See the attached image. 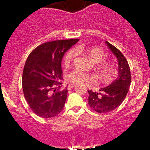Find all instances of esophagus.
I'll return each instance as SVG.
<instances>
[{
  "mask_svg": "<svg viewBox=\"0 0 150 150\" xmlns=\"http://www.w3.org/2000/svg\"><path fill=\"white\" fill-rule=\"evenodd\" d=\"M75 86V84H69V85H68V86H67V89H68V90H69V89L72 88H73Z\"/></svg>",
  "mask_w": 150,
  "mask_h": 150,
  "instance_id": "34e87169",
  "label": "esophagus"
}]
</instances>
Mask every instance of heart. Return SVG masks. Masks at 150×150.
Returning <instances> with one entry per match:
<instances>
[{
  "label": "heart",
  "instance_id": "heart-1",
  "mask_svg": "<svg viewBox=\"0 0 150 150\" xmlns=\"http://www.w3.org/2000/svg\"><path fill=\"white\" fill-rule=\"evenodd\" d=\"M83 48H71L70 50L66 53L64 55L63 62L64 65H68L71 62L74 60V59L77 56V51H80ZM86 53L89 55V57L92 59L93 62L96 63L102 62L99 66V72L102 75V78L105 82H110L115 76V70L112 64L108 63L103 62L107 59V55L105 53L97 47H91L86 49ZM94 78L90 74L86 73L83 71L79 69H75L71 71L67 76V81L72 84H81L84 85L87 83L88 81H93Z\"/></svg>",
  "mask_w": 150,
  "mask_h": 150
}]
</instances>
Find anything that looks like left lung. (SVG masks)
Segmentation results:
<instances>
[{"mask_svg":"<svg viewBox=\"0 0 150 150\" xmlns=\"http://www.w3.org/2000/svg\"><path fill=\"white\" fill-rule=\"evenodd\" d=\"M106 44L118 61V76L110 86L101 88L99 92L88 90V104L99 113H107L115 110L125 99L131 85V70L123 54L108 41Z\"/></svg>","mask_w":150,"mask_h":150,"instance_id":"8db88e82","label":"left lung"}]
</instances>
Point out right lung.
Here are the masks:
<instances>
[{"label": "right lung", "mask_w": 150, "mask_h": 150, "mask_svg": "<svg viewBox=\"0 0 150 150\" xmlns=\"http://www.w3.org/2000/svg\"><path fill=\"white\" fill-rule=\"evenodd\" d=\"M79 39L46 42L28 56L22 74L24 96L32 111L43 118L58 115L64 108L67 89L62 84V59L64 53ZM55 86H59L56 89Z\"/></svg>", "instance_id": "right-lung-1"}]
</instances>
